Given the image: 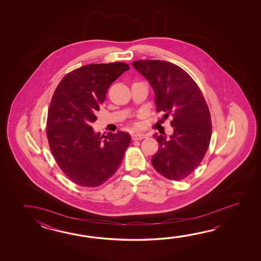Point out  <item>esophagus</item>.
I'll use <instances>...</instances> for the list:
<instances>
[{
	"label": "esophagus",
	"mask_w": 261,
	"mask_h": 261,
	"mask_svg": "<svg viewBox=\"0 0 261 261\" xmlns=\"http://www.w3.org/2000/svg\"><path fill=\"white\" fill-rule=\"evenodd\" d=\"M147 134L143 133H134L133 135V140H142V139L146 138Z\"/></svg>",
	"instance_id": "34e87169"
}]
</instances>
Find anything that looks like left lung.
I'll return each instance as SVG.
<instances>
[{
	"mask_svg": "<svg viewBox=\"0 0 261 261\" xmlns=\"http://www.w3.org/2000/svg\"><path fill=\"white\" fill-rule=\"evenodd\" d=\"M133 65L152 86L156 111L172 118L170 138L154 134L160 148L152 165L168 179L181 180L198 167L210 144L211 116L204 97L189 73L169 61H137Z\"/></svg>",
	"mask_w": 261,
	"mask_h": 261,
	"instance_id": "1",
	"label": "left lung"
}]
</instances>
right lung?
Instances as JSON below:
<instances>
[{"label":"right lung","mask_w":261,"mask_h":261,"mask_svg":"<svg viewBox=\"0 0 261 261\" xmlns=\"http://www.w3.org/2000/svg\"><path fill=\"white\" fill-rule=\"evenodd\" d=\"M129 66L124 62L89 64L67 73L50 102L46 135L62 172L78 186L95 188L117 172L130 135L124 132L96 133L95 113L111 84Z\"/></svg>","instance_id":"add662e5"}]
</instances>
